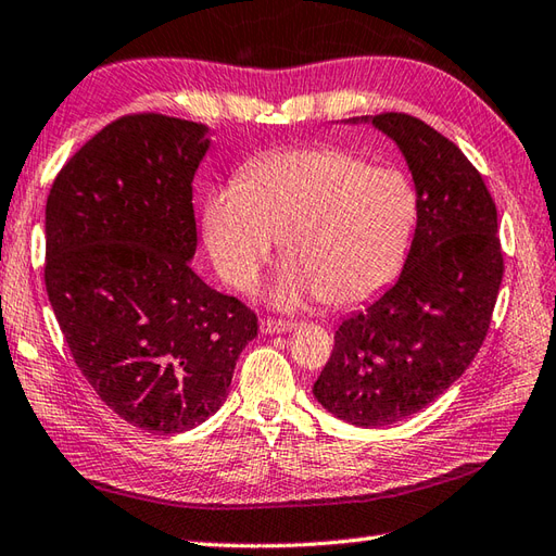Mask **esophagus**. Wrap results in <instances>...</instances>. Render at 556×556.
Here are the masks:
<instances>
[{
  "instance_id": "esophagus-1",
  "label": "esophagus",
  "mask_w": 556,
  "mask_h": 556,
  "mask_svg": "<svg viewBox=\"0 0 556 556\" xmlns=\"http://www.w3.org/2000/svg\"><path fill=\"white\" fill-rule=\"evenodd\" d=\"M294 324L292 321H282V319H270V316H266V319H262V331L268 333V336H276V333H288L292 331Z\"/></svg>"
}]
</instances>
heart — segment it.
<instances>
[{"mask_svg": "<svg viewBox=\"0 0 556 556\" xmlns=\"http://www.w3.org/2000/svg\"><path fill=\"white\" fill-rule=\"evenodd\" d=\"M415 220L417 194L401 169L371 167L338 146H307L256 155L237 187L213 191L203 235L228 286L247 288L278 237L288 266L270 300L290 307L316 294L328 307H348L395 278Z\"/></svg>", "mask_w": 556, "mask_h": 556, "instance_id": "1", "label": "heart"}]
</instances>
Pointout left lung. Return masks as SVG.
Here are the masks:
<instances>
[{
    "mask_svg": "<svg viewBox=\"0 0 556 556\" xmlns=\"http://www.w3.org/2000/svg\"><path fill=\"white\" fill-rule=\"evenodd\" d=\"M401 146L417 189V228L401 278L345 319L314 383L328 413L381 427L420 413L490 331L504 276L496 206L456 143L405 112L371 119Z\"/></svg>",
    "mask_w": 556,
    "mask_h": 556,
    "instance_id": "obj_1",
    "label": "left lung"
}]
</instances>
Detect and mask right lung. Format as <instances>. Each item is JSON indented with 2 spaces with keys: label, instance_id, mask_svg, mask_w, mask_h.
I'll list each match as a JSON object with an SVG mask.
<instances>
[{
  "label": "right lung",
  "instance_id": "1",
  "mask_svg": "<svg viewBox=\"0 0 556 556\" xmlns=\"http://www.w3.org/2000/svg\"><path fill=\"white\" fill-rule=\"evenodd\" d=\"M203 134L161 112L124 115L64 163L45 206V288L76 367L151 434L187 432L218 410L258 331L242 300L189 266Z\"/></svg>",
  "mask_w": 556,
  "mask_h": 556
}]
</instances>
